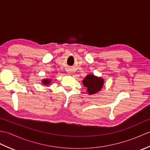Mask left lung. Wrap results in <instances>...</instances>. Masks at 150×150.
I'll list each match as a JSON object with an SVG mask.
<instances>
[{"instance_id":"left-lung-1","label":"left lung","mask_w":150,"mask_h":150,"mask_svg":"<svg viewBox=\"0 0 150 150\" xmlns=\"http://www.w3.org/2000/svg\"><path fill=\"white\" fill-rule=\"evenodd\" d=\"M82 82L84 86L87 88L88 94L92 95L96 93L101 90L104 84V81L103 79L97 77L93 75H88L84 78Z\"/></svg>"}]
</instances>
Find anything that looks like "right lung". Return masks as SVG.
I'll use <instances>...</instances> for the list:
<instances>
[{"label":"right lung","instance_id":"right-lung-1","mask_svg":"<svg viewBox=\"0 0 150 150\" xmlns=\"http://www.w3.org/2000/svg\"><path fill=\"white\" fill-rule=\"evenodd\" d=\"M42 82H43V84H45V85L49 84L50 82V80H48V79H46V80H43Z\"/></svg>","mask_w":150,"mask_h":150}]
</instances>
